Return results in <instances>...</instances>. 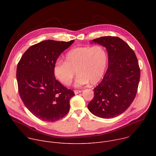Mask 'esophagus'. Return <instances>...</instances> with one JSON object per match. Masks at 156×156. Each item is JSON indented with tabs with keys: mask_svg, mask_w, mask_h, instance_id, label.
<instances>
[{
	"mask_svg": "<svg viewBox=\"0 0 156 156\" xmlns=\"http://www.w3.org/2000/svg\"><path fill=\"white\" fill-rule=\"evenodd\" d=\"M81 92H82V91H81V90H75L74 91V93H75V94H78L80 93H81Z\"/></svg>",
	"mask_w": 156,
	"mask_h": 156,
	"instance_id": "obj_1",
	"label": "esophagus"
}]
</instances>
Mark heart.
<instances>
[{
	"mask_svg": "<svg viewBox=\"0 0 156 156\" xmlns=\"http://www.w3.org/2000/svg\"><path fill=\"white\" fill-rule=\"evenodd\" d=\"M107 63V52L103 46L78 47L66 54L65 62H55L53 73L61 83L69 86L76 70L78 75L74 83L75 87H81L90 82L91 85H95L103 78Z\"/></svg>",
	"mask_w": 156,
	"mask_h": 156,
	"instance_id": "obj_1",
	"label": "heart"
}]
</instances>
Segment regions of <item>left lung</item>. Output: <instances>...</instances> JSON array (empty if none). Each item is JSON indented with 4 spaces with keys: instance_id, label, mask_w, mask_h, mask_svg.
Here are the masks:
<instances>
[{
    "instance_id": "1",
    "label": "left lung",
    "mask_w": 156,
    "mask_h": 156,
    "mask_svg": "<svg viewBox=\"0 0 156 156\" xmlns=\"http://www.w3.org/2000/svg\"><path fill=\"white\" fill-rule=\"evenodd\" d=\"M91 43L106 48L108 69L94 89V96L87 108L96 117L112 119L123 114L135 99L140 78L138 59L134 51L118 37H101Z\"/></svg>"
}]
</instances>
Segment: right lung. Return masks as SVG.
I'll return each mask as SVG.
<instances>
[{"mask_svg": "<svg viewBox=\"0 0 156 156\" xmlns=\"http://www.w3.org/2000/svg\"><path fill=\"white\" fill-rule=\"evenodd\" d=\"M74 41H41L29 48L18 63L20 98L30 112L42 121H57L69 111L70 100L75 94L55 79L53 66Z\"/></svg>", "mask_w": 156, "mask_h": 156, "instance_id": "add662e5", "label": "right lung"}]
</instances>
